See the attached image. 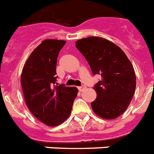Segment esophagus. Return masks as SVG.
<instances>
[{
	"label": "esophagus",
	"instance_id": "esophagus-1",
	"mask_svg": "<svg viewBox=\"0 0 154 154\" xmlns=\"http://www.w3.org/2000/svg\"><path fill=\"white\" fill-rule=\"evenodd\" d=\"M78 89H79V91H83L85 89H86V86H84V85H82V86H79Z\"/></svg>",
	"mask_w": 154,
	"mask_h": 154
}]
</instances>
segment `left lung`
I'll use <instances>...</instances> for the list:
<instances>
[{
	"mask_svg": "<svg viewBox=\"0 0 154 154\" xmlns=\"http://www.w3.org/2000/svg\"><path fill=\"white\" fill-rule=\"evenodd\" d=\"M76 48L88 62L94 75L101 79L94 85L97 98L91 102L95 113L111 120L126 111L136 87L131 63L120 47L99 37L76 42Z\"/></svg>",
	"mask_w": 154,
	"mask_h": 154,
	"instance_id": "left-lung-1",
	"label": "left lung"
}]
</instances>
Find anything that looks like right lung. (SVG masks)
Returning <instances> with one entry per match:
<instances>
[{"instance_id":"obj_1","label":"right lung","mask_w":154,"mask_h":154,"mask_svg":"<svg viewBox=\"0 0 154 154\" xmlns=\"http://www.w3.org/2000/svg\"><path fill=\"white\" fill-rule=\"evenodd\" d=\"M65 41L46 39L31 53L21 75L23 97L33 115L50 127L65 121L78 89L57 84V62Z\"/></svg>"}]
</instances>
